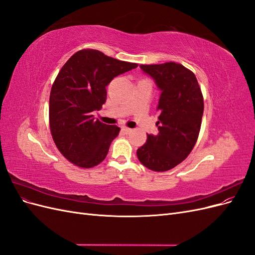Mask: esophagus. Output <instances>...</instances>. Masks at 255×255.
I'll list each match as a JSON object with an SVG mask.
<instances>
[{
	"label": "esophagus",
	"instance_id": "esophagus-1",
	"mask_svg": "<svg viewBox=\"0 0 255 255\" xmlns=\"http://www.w3.org/2000/svg\"><path fill=\"white\" fill-rule=\"evenodd\" d=\"M121 130L123 133H126V134H129L130 132H132V128H127V127H122V128H121Z\"/></svg>",
	"mask_w": 255,
	"mask_h": 255
}]
</instances>
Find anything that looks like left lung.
Instances as JSON below:
<instances>
[{"label": "left lung", "instance_id": "1", "mask_svg": "<svg viewBox=\"0 0 255 255\" xmlns=\"http://www.w3.org/2000/svg\"><path fill=\"white\" fill-rule=\"evenodd\" d=\"M160 91L156 111L158 134H148L137 150L140 163L153 171H167L186 158L197 142L204 110L196 75L175 63L140 65Z\"/></svg>", "mask_w": 255, "mask_h": 255}]
</instances>
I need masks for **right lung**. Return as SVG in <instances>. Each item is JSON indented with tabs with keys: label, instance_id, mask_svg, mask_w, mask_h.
Here are the masks:
<instances>
[{
	"label": "right lung",
	"instance_id": "add662e5",
	"mask_svg": "<svg viewBox=\"0 0 255 255\" xmlns=\"http://www.w3.org/2000/svg\"><path fill=\"white\" fill-rule=\"evenodd\" d=\"M98 50L76 52L61 68L50 95V128L60 153L72 164L91 168L106 157L120 128L94 117L106 102L116 76L137 68Z\"/></svg>",
	"mask_w": 255,
	"mask_h": 255
}]
</instances>
